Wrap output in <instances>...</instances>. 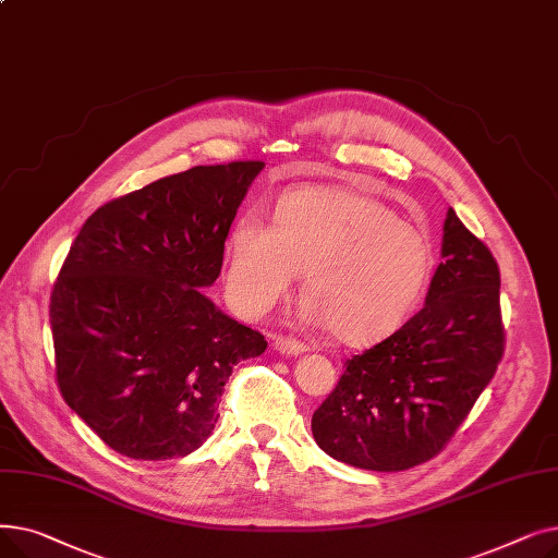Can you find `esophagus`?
I'll return each instance as SVG.
<instances>
[{
	"label": "esophagus",
	"instance_id": "1",
	"mask_svg": "<svg viewBox=\"0 0 558 558\" xmlns=\"http://www.w3.org/2000/svg\"><path fill=\"white\" fill-rule=\"evenodd\" d=\"M276 350L282 355H299V353H305V350L310 348L305 341H299V339H291V337H276L274 341Z\"/></svg>",
	"mask_w": 558,
	"mask_h": 558
}]
</instances>
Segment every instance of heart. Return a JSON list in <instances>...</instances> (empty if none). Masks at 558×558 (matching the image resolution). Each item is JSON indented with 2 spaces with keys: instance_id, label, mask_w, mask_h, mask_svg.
Listing matches in <instances>:
<instances>
[{
  "instance_id": "obj_1",
  "label": "heart",
  "mask_w": 558,
  "mask_h": 558,
  "mask_svg": "<svg viewBox=\"0 0 558 558\" xmlns=\"http://www.w3.org/2000/svg\"><path fill=\"white\" fill-rule=\"evenodd\" d=\"M429 267V242L416 226L396 219L377 198L341 187L287 192L274 223L246 213L226 242V284L240 310H274L305 271L303 318L328 324L345 343L391 332L418 299Z\"/></svg>"
}]
</instances>
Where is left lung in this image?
Here are the masks:
<instances>
[{
    "instance_id": "left-lung-1",
    "label": "left lung",
    "mask_w": 558,
    "mask_h": 558,
    "mask_svg": "<svg viewBox=\"0 0 558 558\" xmlns=\"http://www.w3.org/2000/svg\"><path fill=\"white\" fill-rule=\"evenodd\" d=\"M425 305L345 360L312 416L318 448L364 471L398 473L441 452L505 355L500 269L454 210Z\"/></svg>"
}]
</instances>
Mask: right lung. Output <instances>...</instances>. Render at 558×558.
Instances as JSON below:
<instances>
[{
  "mask_svg": "<svg viewBox=\"0 0 558 558\" xmlns=\"http://www.w3.org/2000/svg\"><path fill=\"white\" fill-rule=\"evenodd\" d=\"M262 160L198 165L95 210L51 289L63 400L106 446L140 461L194 452L223 387L264 335L203 296Z\"/></svg>",
  "mask_w": 558,
  "mask_h": 558,
  "instance_id": "obj_1",
  "label": "right lung"
}]
</instances>
